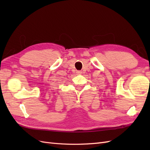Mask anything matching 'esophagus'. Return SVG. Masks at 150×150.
Returning <instances> with one entry per match:
<instances>
[{
	"label": "esophagus",
	"instance_id": "esophagus-1",
	"mask_svg": "<svg viewBox=\"0 0 150 150\" xmlns=\"http://www.w3.org/2000/svg\"><path fill=\"white\" fill-rule=\"evenodd\" d=\"M77 73H78V74H81V71H77Z\"/></svg>",
	"mask_w": 150,
	"mask_h": 150
}]
</instances>
